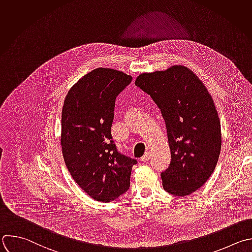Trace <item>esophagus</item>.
Segmentation results:
<instances>
[{
  "mask_svg": "<svg viewBox=\"0 0 252 252\" xmlns=\"http://www.w3.org/2000/svg\"><path fill=\"white\" fill-rule=\"evenodd\" d=\"M149 158H150V154L147 152V153H145L140 159H141L142 162H147V161L149 160Z\"/></svg>",
  "mask_w": 252,
  "mask_h": 252,
  "instance_id": "obj_1",
  "label": "esophagus"
}]
</instances>
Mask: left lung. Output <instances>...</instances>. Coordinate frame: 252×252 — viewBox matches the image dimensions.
<instances>
[{
    "label": "left lung",
    "instance_id": "8db88e82",
    "mask_svg": "<svg viewBox=\"0 0 252 252\" xmlns=\"http://www.w3.org/2000/svg\"><path fill=\"white\" fill-rule=\"evenodd\" d=\"M135 85L158 106L168 136L171 161L161 172L162 185L174 196H186L201 188L219 160L220 123L211 95L187 67L144 73Z\"/></svg>",
    "mask_w": 252,
    "mask_h": 252
}]
</instances>
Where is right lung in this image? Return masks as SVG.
<instances>
[{"label": "right lung", "mask_w": 252, "mask_h": 252, "mask_svg": "<svg viewBox=\"0 0 252 252\" xmlns=\"http://www.w3.org/2000/svg\"><path fill=\"white\" fill-rule=\"evenodd\" d=\"M132 77L110 68H97L68 92L61 117V146L75 182L93 199L110 202L130 186L137 160L119 151L111 128L117 97Z\"/></svg>", "instance_id": "obj_1"}]
</instances>
